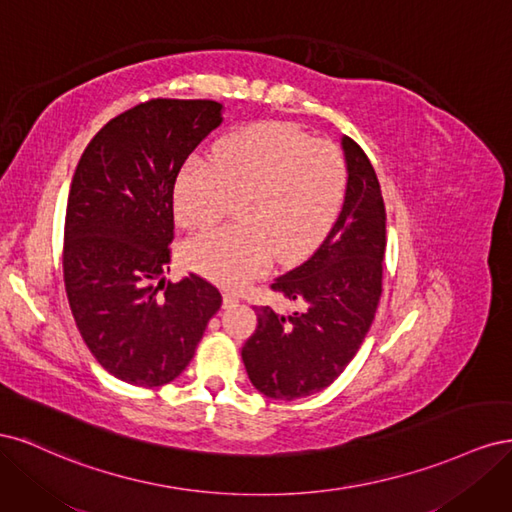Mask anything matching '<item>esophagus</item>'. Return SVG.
I'll list each match as a JSON object with an SVG mask.
<instances>
[{"instance_id":"34e87169","label":"esophagus","mask_w":512,"mask_h":512,"mask_svg":"<svg viewBox=\"0 0 512 512\" xmlns=\"http://www.w3.org/2000/svg\"><path fill=\"white\" fill-rule=\"evenodd\" d=\"M239 303V294L224 292V307H235Z\"/></svg>"}]
</instances>
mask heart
Here are the masks:
<instances>
[{"label": "heart", "instance_id": "b5f03b06", "mask_svg": "<svg viewBox=\"0 0 512 512\" xmlns=\"http://www.w3.org/2000/svg\"><path fill=\"white\" fill-rule=\"evenodd\" d=\"M346 160L335 145L314 141L292 123H256L228 134L211 162H190L175 188L183 228L218 224L237 203V228L209 230L185 241L183 265L228 288L262 275L273 254L307 256L327 237L344 205Z\"/></svg>", "mask_w": 512, "mask_h": 512}]
</instances>
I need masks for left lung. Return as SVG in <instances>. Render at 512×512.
Wrapping results in <instances>:
<instances>
[{"mask_svg": "<svg viewBox=\"0 0 512 512\" xmlns=\"http://www.w3.org/2000/svg\"><path fill=\"white\" fill-rule=\"evenodd\" d=\"M348 188L327 239L301 267L271 284L301 305L288 316L256 305L258 327L241 356L256 389L271 399L314 395L342 374L374 322L382 294L386 211L365 151L342 138Z\"/></svg>", "mask_w": 512, "mask_h": 512, "instance_id": "obj_1", "label": "left lung"}]
</instances>
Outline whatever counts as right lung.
Segmentation results:
<instances>
[{
  "label": "right lung",
  "instance_id": "add662e5",
  "mask_svg": "<svg viewBox=\"0 0 512 512\" xmlns=\"http://www.w3.org/2000/svg\"><path fill=\"white\" fill-rule=\"evenodd\" d=\"M220 123V102L153 98L108 121L74 170L61 258L68 303L96 361L128 384L175 380L222 305L194 273L164 282L177 175Z\"/></svg>",
  "mask_w": 512,
  "mask_h": 512
}]
</instances>
